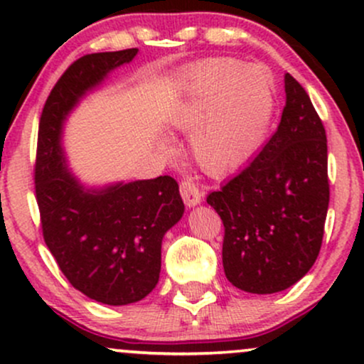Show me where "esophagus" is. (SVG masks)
Instances as JSON below:
<instances>
[{
  "instance_id": "esophagus-1",
  "label": "esophagus",
  "mask_w": 364,
  "mask_h": 364,
  "mask_svg": "<svg viewBox=\"0 0 364 364\" xmlns=\"http://www.w3.org/2000/svg\"><path fill=\"white\" fill-rule=\"evenodd\" d=\"M179 193L183 196V202L186 203V207H195L202 202V190H200L198 185L191 179H183L179 183Z\"/></svg>"
}]
</instances>
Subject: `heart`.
I'll return each instance as SVG.
<instances>
[{"instance_id": "1", "label": "heart", "mask_w": 364, "mask_h": 364, "mask_svg": "<svg viewBox=\"0 0 364 364\" xmlns=\"http://www.w3.org/2000/svg\"><path fill=\"white\" fill-rule=\"evenodd\" d=\"M275 82L260 65L212 58L190 66L185 97L173 114L178 129H193L191 150L210 174L231 173L262 147L275 112Z\"/></svg>"}]
</instances>
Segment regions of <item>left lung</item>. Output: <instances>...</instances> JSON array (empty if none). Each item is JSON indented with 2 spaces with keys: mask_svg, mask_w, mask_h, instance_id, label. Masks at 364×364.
<instances>
[{
  "mask_svg": "<svg viewBox=\"0 0 364 364\" xmlns=\"http://www.w3.org/2000/svg\"><path fill=\"white\" fill-rule=\"evenodd\" d=\"M277 132L258 156L207 196L224 224L228 281L253 294L291 287L318 257L330 186L327 135L301 83L286 73Z\"/></svg>",
  "mask_w": 364,
  "mask_h": 364,
  "instance_id": "1",
  "label": "left lung"
}]
</instances>
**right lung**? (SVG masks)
<instances>
[{
    "instance_id": "1",
    "label": "right lung",
    "mask_w": 364,
    "mask_h": 364,
    "mask_svg": "<svg viewBox=\"0 0 364 364\" xmlns=\"http://www.w3.org/2000/svg\"><path fill=\"white\" fill-rule=\"evenodd\" d=\"M136 53H94L72 63L44 104L37 133L34 183L46 245L75 289L111 306L140 301L156 287L162 237L185 203L171 176L85 190L66 168L61 129L82 95Z\"/></svg>"
}]
</instances>
